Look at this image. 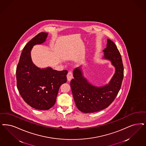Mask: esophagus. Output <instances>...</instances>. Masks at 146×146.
Returning <instances> with one entry per match:
<instances>
[{
    "label": "esophagus",
    "instance_id": "1",
    "mask_svg": "<svg viewBox=\"0 0 146 146\" xmlns=\"http://www.w3.org/2000/svg\"><path fill=\"white\" fill-rule=\"evenodd\" d=\"M73 78V75H72V73L71 72H69L67 75V81L68 82H70L72 80Z\"/></svg>",
    "mask_w": 146,
    "mask_h": 146
}]
</instances>
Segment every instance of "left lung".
Wrapping results in <instances>:
<instances>
[{
  "instance_id": "1",
  "label": "left lung",
  "mask_w": 146,
  "mask_h": 146,
  "mask_svg": "<svg viewBox=\"0 0 146 146\" xmlns=\"http://www.w3.org/2000/svg\"><path fill=\"white\" fill-rule=\"evenodd\" d=\"M102 59L109 61L115 67V73L109 83L96 86L84 76L82 67L73 70L74 79L70 85L77 108L84 113H92L108 107L116 97L123 79V65L120 52L115 44L107 39L106 47L103 50Z\"/></svg>"
}]
</instances>
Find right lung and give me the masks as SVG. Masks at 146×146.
<instances>
[{
	"mask_svg": "<svg viewBox=\"0 0 146 146\" xmlns=\"http://www.w3.org/2000/svg\"><path fill=\"white\" fill-rule=\"evenodd\" d=\"M48 33H41L24 48L16 69L17 86L24 100L37 110H47L55 105L58 90L67 82V70H54L50 67L41 68L33 62L31 51L42 44Z\"/></svg>",
	"mask_w": 146,
	"mask_h": 146,
	"instance_id": "right-lung-1",
	"label": "right lung"
}]
</instances>
